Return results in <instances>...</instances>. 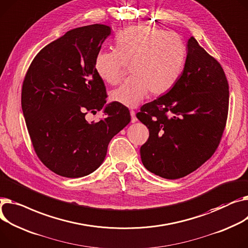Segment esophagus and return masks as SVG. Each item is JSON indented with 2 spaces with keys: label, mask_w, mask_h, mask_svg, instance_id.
Instances as JSON below:
<instances>
[{
  "label": "esophagus",
  "mask_w": 248,
  "mask_h": 248,
  "mask_svg": "<svg viewBox=\"0 0 248 248\" xmlns=\"http://www.w3.org/2000/svg\"><path fill=\"white\" fill-rule=\"evenodd\" d=\"M130 117H131V123L135 124L138 122V119L136 117V111L135 110H130Z\"/></svg>",
  "instance_id": "1"
}]
</instances>
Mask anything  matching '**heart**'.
I'll use <instances>...</instances> for the list:
<instances>
[{"label": "heart", "instance_id": "obj_1", "mask_svg": "<svg viewBox=\"0 0 248 248\" xmlns=\"http://www.w3.org/2000/svg\"><path fill=\"white\" fill-rule=\"evenodd\" d=\"M186 46L174 31L151 26H133L122 31L115 48L102 49L94 61L95 72L104 81L117 85L124 67L131 78L111 93V100L126 108L138 107L148 93L161 95L170 91L183 72Z\"/></svg>", "mask_w": 248, "mask_h": 248}]
</instances>
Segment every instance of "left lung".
<instances>
[{
    "mask_svg": "<svg viewBox=\"0 0 248 248\" xmlns=\"http://www.w3.org/2000/svg\"><path fill=\"white\" fill-rule=\"evenodd\" d=\"M228 101V82L220 63L189 38L185 68L173 88L137 113L150 130L140 147L144 168L168 179L199 169L219 144Z\"/></svg>",
    "mask_w": 248,
    "mask_h": 248,
    "instance_id": "1",
    "label": "left lung"
}]
</instances>
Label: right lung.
<instances>
[{"label":"right lung","mask_w":248,"mask_h":248,"mask_svg":"<svg viewBox=\"0 0 248 248\" xmlns=\"http://www.w3.org/2000/svg\"><path fill=\"white\" fill-rule=\"evenodd\" d=\"M108 26L76 28L46 45L31 62L23 82L22 109L32 146L55 173L86 176L100 168L110 140L130 122L127 108L107 103L94 61ZM104 118L89 123L88 112Z\"/></svg>","instance_id":"add662e5"}]
</instances>
